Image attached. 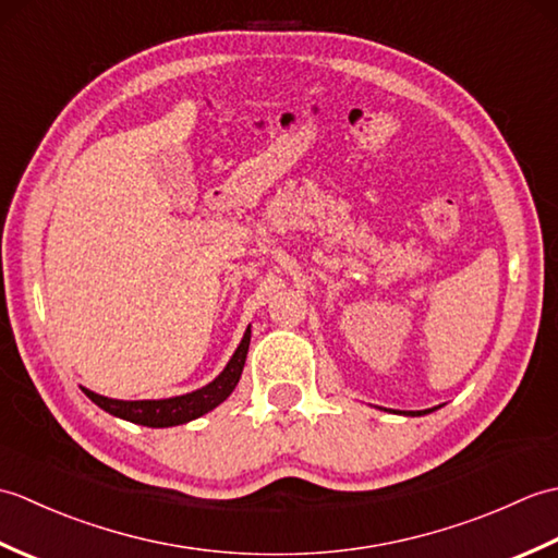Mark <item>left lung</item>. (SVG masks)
Wrapping results in <instances>:
<instances>
[{
    "label": "left lung",
    "mask_w": 558,
    "mask_h": 558,
    "mask_svg": "<svg viewBox=\"0 0 558 558\" xmlns=\"http://www.w3.org/2000/svg\"><path fill=\"white\" fill-rule=\"evenodd\" d=\"M434 410H438V408H429V410H408V412H402V414H408V417H422V414H429V412H434Z\"/></svg>",
    "instance_id": "1"
}]
</instances>
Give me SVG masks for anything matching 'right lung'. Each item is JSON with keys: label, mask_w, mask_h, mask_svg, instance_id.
<instances>
[{"label": "right lung", "mask_w": 558, "mask_h": 558, "mask_svg": "<svg viewBox=\"0 0 558 558\" xmlns=\"http://www.w3.org/2000/svg\"><path fill=\"white\" fill-rule=\"evenodd\" d=\"M248 340H252V328L244 330V338L240 345H236L230 362L225 364V369L213 378L210 384L204 388L192 390V393L174 396V398H162V400H114L93 393L88 388H81L98 408L105 412L114 414V417L134 422L141 426H153V429H165V426H177L186 424L201 414L216 410L222 400H228L234 386L240 384V376L246 362L248 352Z\"/></svg>", "instance_id": "add662e5"}]
</instances>
